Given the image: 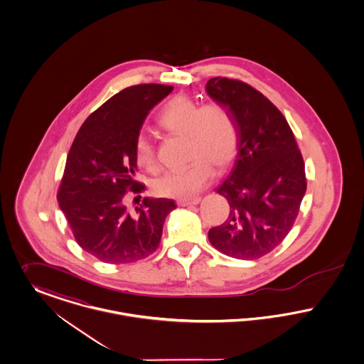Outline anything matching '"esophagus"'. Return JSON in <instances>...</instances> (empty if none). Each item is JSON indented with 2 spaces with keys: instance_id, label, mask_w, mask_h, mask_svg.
I'll return each instance as SVG.
<instances>
[{
  "instance_id": "34e87169",
  "label": "esophagus",
  "mask_w": 364,
  "mask_h": 364,
  "mask_svg": "<svg viewBox=\"0 0 364 364\" xmlns=\"http://www.w3.org/2000/svg\"><path fill=\"white\" fill-rule=\"evenodd\" d=\"M199 202H200V198L195 196V198H191V199H178L177 205L178 206H193V205H198Z\"/></svg>"
}]
</instances>
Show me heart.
I'll return each mask as SVG.
<instances>
[{
    "label": "heart",
    "mask_w": 364,
    "mask_h": 364,
    "mask_svg": "<svg viewBox=\"0 0 364 364\" xmlns=\"http://www.w3.org/2000/svg\"><path fill=\"white\" fill-rule=\"evenodd\" d=\"M156 124L159 128L186 137V166L165 173L154 181V193L159 196L188 199L202 191L213 178V166L221 171L235 159L239 130L232 112L218 102L199 106L184 95L173 96L161 108ZM139 166L155 173L158 158L150 139L140 134L134 143Z\"/></svg>",
    "instance_id": "b5f03b06"
}]
</instances>
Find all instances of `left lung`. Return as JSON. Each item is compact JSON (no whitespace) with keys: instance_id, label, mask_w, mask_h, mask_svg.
<instances>
[{"instance_id":"1","label":"left lung","mask_w":364,"mask_h":364,"mask_svg":"<svg viewBox=\"0 0 364 364\" xmlns=\"http://www.w3.org/2000/svg\"><path fill=\"white\" fill-rule=\"evenodd\" d=\"M206 92L232 112L239 130L234 168L215 190L228 200L230 215L209 240L225 256L257 259L283 242L299 215L304 159L283 114L253 86L215 77Z\"/></svg>"}]
</instances>
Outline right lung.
Instances as JSON below:
<instances>
[{"label":"right lung","instance_id":"obj_1","mask_svg":"<svg viewBox=\"0 0 364 364\" xmlns=\"http://www.w3.org/2000/svg\"><path fill=\"white\" fill-rule=\"evenodd\" d=\"M173 86L141 84L125 87L93 111L68 151L58 200L77 243L97 259L128 264L152 255L161 242L173 199L144 198L129 212L128 191L140 193L134 180V143L151 108Z\"/></svg>","mask_w":364,"mask_h":364}]
</instances>
